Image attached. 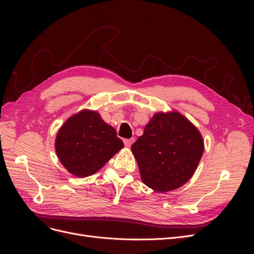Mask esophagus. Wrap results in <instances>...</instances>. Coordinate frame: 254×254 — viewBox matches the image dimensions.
I'll return each mask as SVG.
<instances>
[{
  "label": "esophagus",
  "mask_w": 254,
  "mask_h": 254,
  "mask_svg": "<svg viewBox=\"0 0 254 254\" xmlns=\"http://www.w3.org/2000/svg\"><path fill=\"white\" fill-rule=\"evenodd\" d=\"M133 142H134V139H125L124 140V144H125L126 147H130Z\"/></svg>",
  "instance_id": "1"
}]
</instances>
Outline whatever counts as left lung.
Listing matches in <instances>:
<instances>
[{
  "label": "left lung",
  "mask_w": 254,
  "mask_h": 254,
  "mask_svg": "<svg viewBox=\"0 0 254 254\" xmlns=\"http://www.w3.org/2000/svg\"><path fill=\"white\" fill-rule=\"evenodd\" d=\"M204 150L199 130L180 112H157L131 145L145 186L159 193L179 189L194 175Z\"/></svg>",
  "instance_id": "left-lung-1"
}]
</instances>
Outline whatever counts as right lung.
<instances>
[{"mask_svg":"<svg viewBox=\"0 0 254 254\" xmlns=\"http://www.w3.org/2000/svg\"><path fill=\"white\" fill-rule=\"evenodd\" d=\"M124 143L101 114L83 109L68 118L58 130L55 149L65 170L78 178L95 174L119 152Z\"/></svg>","mask_w":254,"mask_h":254,"instance_id":"add662e5","label":"right lung"}]
</instances>
